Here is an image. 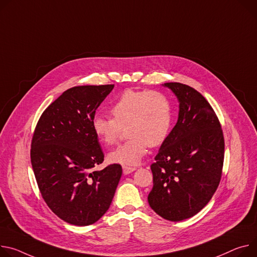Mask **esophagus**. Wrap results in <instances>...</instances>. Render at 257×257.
<instances>
[{
  "label": "esophagus",
  "instance_id": "34e87169",
  "mask_svg": "<svg viewBox=\"0 0 257 257\" xmlns=\"http://www.w3.org/2000/svg\"><path fill=\"white\" fill-rule=\"evenodd\" d=\"M135 170L134 167H129V166H123V173L124 174H130L131 172H133Z\"/></svg>",
  "mask_w": 257,
  "mask_h": 257
}]
</instances>
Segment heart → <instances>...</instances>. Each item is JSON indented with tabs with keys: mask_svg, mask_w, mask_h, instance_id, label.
<instances>
[{
	"mask_svg": "<svg viewBox=\"0 0 257 257\" xmlns=\"http://www.w3.org/2000/svg\"><path fill=\"white\" fill-rule=\"evenodd\" d=\"M112 118L96 115L92 130L105 146L114 145L127 127L128 141L108 155L111 163L135 166L151 148L164 144L173 124L170 98L156 90H126L109 108Z\"/></svg>",
	"mask_w": 257,
	"mask_h": 257,
	"instance_id": "obj_1",
	"label": "heart"
}]
</instances>
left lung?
<instances>
[{
    "label": "left lung",
    "mask_w": 257,
    "mask_h": 257,
    "mask_svg": "<svg viewBox=\"0 0 257 257\" xmlns=\"http://www.w3.org/2000/svg\"><path fill=\"white\" fill-rule=\"evenodd\" d=\"M179 101L178 120L156 162L148 200L161 217L180 221L208 204L221 178L224 138L215 111L200 92L181 83H165Z\"/></svg>",
    "instance_id": "1"
}]
</instances>
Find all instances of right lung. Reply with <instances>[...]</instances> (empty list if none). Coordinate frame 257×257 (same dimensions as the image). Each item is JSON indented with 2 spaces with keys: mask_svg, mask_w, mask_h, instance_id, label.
Listing matches in <instances>:
<instances>
[{
  "mask_svg": "<svg viewBox=\"0 0 257 257\" xmlns=\"http://www.w3.org/2000/svg\"><path fill=\"white\" fill-rule=\"evenodd\" d=\"M112 88L67 89L44 110L33 135L31 161L41 195L53 213L74 225L94 223L107 211L122 176L120 164L93 170L104 155L92 120Z\"/></svg>",
  "mask_w": 257,
  "mask_h": 257,
  "instance_id": "1",
  "label": "right lung"
}]
</instances>
